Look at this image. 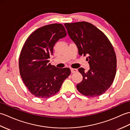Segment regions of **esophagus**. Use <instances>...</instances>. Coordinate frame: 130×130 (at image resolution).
Here are the masks:
<instances>
[{
    "label": "esophagus",
    "instance_id": "esophagus-1",
    "mask_svg": "<svg viewBox=\"0 0 130 130\" xmlns=\"http://www.w3.org/2000/svg\"><path fill=\"white\" fill-rule=\"evenodd\" d=\"M70 70H71V73H75V72H76V71H77V69H75L71 68Z\"/></svg>",
    "mask_w": 130,
    "mask_h": 130
}]
</instances>
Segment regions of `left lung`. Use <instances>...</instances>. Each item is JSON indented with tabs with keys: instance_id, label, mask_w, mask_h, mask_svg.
Masks as SVG:
<instances>
[{
	"instance_id": "1",
	"label": "left lung",
	"mask_w": 130,
	"mask_h": 130,
	"mask_svg": "<svg viewBox=\"0 0 130 130\" xmlns=\"http://www.w3.org/2000/svg\"><path fill=\"white\" fill-rule=\"evenodd\" d=\"M68 34L78 49L79 55L88 56L90 69L80 68L83 80L76 85L85 96L102 95L111 87L116 73L117 60L113 47L101 30L87 22L65 23Z\"/></svg>"
}]
</instances>
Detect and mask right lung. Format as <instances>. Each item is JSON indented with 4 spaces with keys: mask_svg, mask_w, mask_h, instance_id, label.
Segmentation results:
<instances>
[{
    "mask_svg": "<svg viewBox=\"0 0 130 130\" xmlns=\"http://www.w3.org/2000/svg\"><path fill=\"white\" fill-rule=\"evenodd\" d=\"M67 35L62 24H48L36 30L24 43L19 59V72L24 84L36 97L53 96L70 75L69 68H57L48 60L55 44Z\"/></svg>",
    "mask_w": 130,
    "mask_h": 130,
    "instance_id": "obj_1",
    "label": "right lung"
}]
</instances>
